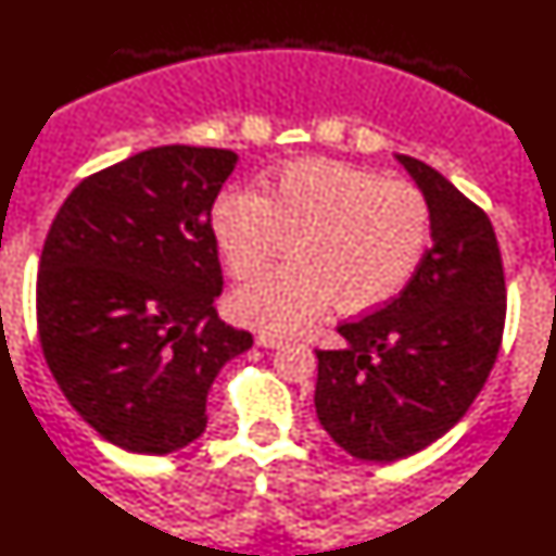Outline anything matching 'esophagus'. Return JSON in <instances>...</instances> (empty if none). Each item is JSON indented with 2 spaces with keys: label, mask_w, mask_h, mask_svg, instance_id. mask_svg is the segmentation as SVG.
<instances>
[{
  "label": "esophagus",
  "mask_w": 556,
  "mask_h": 556,
  "mask_svg": "<svg viewBox=\"0 0 556 556\" xmlns=\"http://www.w3.org/2000/svg\"><path fill=\"white\" fill-rule=\"evenodd\" d=\"M256 343H258V346H266V349L282 346L285 336H277V333H269V330H262V333L256 336Z\"/></svg>",
  "instance_id": "1"
}]
</instances>
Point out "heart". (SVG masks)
<instances>
[{"label":"heart","instance_id":"heart-1","mask_svg":"<svg viewBox=\"0 0 556 556\" xmlns=\"http://www.w3.org/2000/svg\"><path fill=\"white\" fill-rule=\"evenodd\" d=\"M431 202L413 181L328 159L282 164L262 192L217 197L213 230L236 279L262 274L290 251L294 262L233 294L236 318L287 333L333 300L341 313H367L397 298L431 243Z\"/></svg>","mask_w":556,"mask_h":556}]
</instances>
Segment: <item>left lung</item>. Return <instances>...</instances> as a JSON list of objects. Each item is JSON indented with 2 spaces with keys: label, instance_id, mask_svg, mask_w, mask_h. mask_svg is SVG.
I'll return each mask as SVG.
<instances>
[{
  "label": "left lung",
  "instance_id": "obj_1",
  "mask_svg": "<svg viewBox=\"0 0 556 556\" xmlns=\"http://www.w3.org/2000/svg\"><path fill=\"white\" fill-rule=\"evenodd\" d=\"M397 161L431 202V249L397 298L341 323V349H315L320 424L364 462L403 459L459 424L488 382L505 326L490 217L424 161Z\"/></svg>",
  "mask_w": 556,
  "mask_h": 556
}]
</instances>
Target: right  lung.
Here are the masks:
<instances>
[{
	"instance_id": "obj_1",
	"label": "right lung",
	"mask_w": 556,
	"mask_h": 556,
	"mask_svg": "<svg viewBox=\"0 0 556 556\" xmlns=\"http://www.w3.org/2000/svg\"><path fill=\"white\" fill-rule=\"evenodd\" d=\"M238 156L161 146L91 174L40 254L35 311L48 369L110 444L168 454L200 439L223 364L251 349L223 323L213 205Z\"/></svg>"
}]
</instances>
